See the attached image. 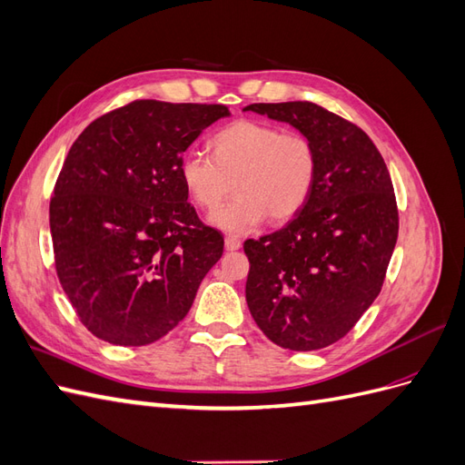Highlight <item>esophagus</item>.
Returning <instances> with one entry per match:
<instances>
[{
  "label": "esophagus",
  "mask_w": 465,
  "mask_h": 465,
  "mask_svg": "<svg viewBox=\"0 0 465 465\" xmlns=\"http://www.w3.org/2000/svg\"><path fill=\"white\" fill-rule=\"evenodd\" d=\"M241 246H242L241 238H236V236H227V238H224V248H227L229 252H234V250H238Z\"/></svg>",
  "instance_id": "esophagus-1"
}]
</instances>
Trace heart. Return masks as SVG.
I'll return each instance as SVG.
<instances>
[{
	"mask_svg": "<svg viewBox=\"0 0 465 465\" xmlns=\"http://www.w3.org/2000/svg\"><path fill=\"white\" fill-rule=\"evenodd\" d=\"M209 149L211 157L188 151L180 163V178L190 198L205 211H215L234 184L236 198L211 217L224 232L248 234L267 215L275 223L289 221L311 198L318 153L302 134L238 120L211 135Z\"/></svg>",
	"mask_w": 465,
	"mask_h": 465,
	"instance_id": "1",
	"label": "heart"
}]
</instances>
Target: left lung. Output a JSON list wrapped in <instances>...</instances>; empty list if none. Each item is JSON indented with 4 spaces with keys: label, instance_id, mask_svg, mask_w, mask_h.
Listing matches in <instances>:
<instances>
[{
    "label": "left lung",
    "instance_id": "1",
    "mask_svg": "<svg viewBox=\"0 0 465 465\" xmlns=\"http://www.w3.org/2000/svg\"><path fill=\"white\" fill-rule=\"evenodd\" d=\"M291 124L318 153L311 198L283 229L246 241V302L273 343L323 349L351 331L382 289L398 205L382 154L355 124L314 103L250 104Z\"/></svg>",
    "mask_w": 465,
    "mask_h": 465
}]
</instances>
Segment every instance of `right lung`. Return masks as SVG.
Wrapping results in <instances>:
<instances>
[{
    "mask_svg": "<svg viewBox=\"0 0 465 465\" xmlns=\"http://www.w3.org/2000/svg\"><path fill=\"white\" fill-rule=\"evenodd\" d=\"M224 104L134 101L75 139L50 200L55 272L98 340L149 345L184 320L223 254L180 178L200 134Z\"/></svg>",
    "mask_w": 465,
    "mask_h": 465,
    "instance_id": "obj_1",
    "label": "right lung"
}]
</instances>
